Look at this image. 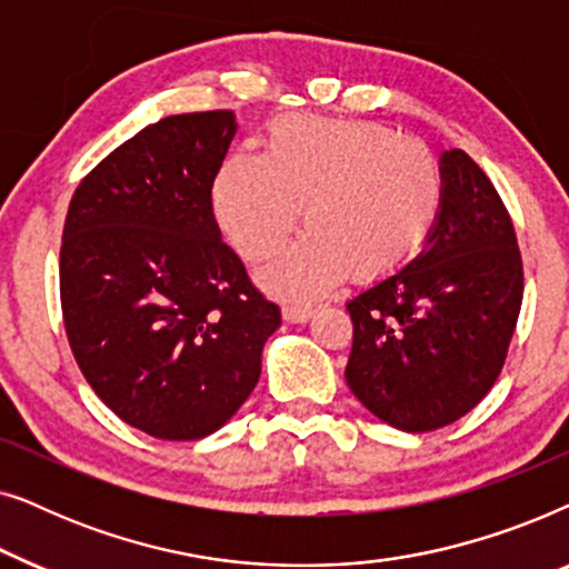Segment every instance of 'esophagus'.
Returning <instances> with one entry per match:
<instances>
[{
    "label": "esophagus",
    "mask_w": 569,
    "mask_h": 569,
    "mask_svg": "<svg viewBox=\"0 0 569 569\" xmlns=\"http://www.w3.org/2000/svg\"><path fill=\"white\" fill-rule=\"evenodd\" d=\"M282 316H284V321H290V323H306L313 318V308L302 306V302H287V306L282 308Z\"/></svg>",
    "instance_id": "esophagus-1"
}]
</instances>
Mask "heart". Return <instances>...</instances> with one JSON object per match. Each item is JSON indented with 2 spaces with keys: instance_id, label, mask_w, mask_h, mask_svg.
Returning <instances> with one entry per match:
<instances>
[{
  "instance_id": "1",
  "label": "heart",
  "mask_w": 569,
  "mask_h": 569,
  "mask_svg": "<svg viewBox=\"0 0 569 569\" xmlns=\"http://www.w3.org/2000/svg\"><path fill=\"white\" fill-rule=\"evenodd\" d=\"M446 183L422 142L370 121L284 116L263 154L236 152L217 173L214 217L248 261L274 256L306 204L310 230L263 271L271 290L313 298L349 271L393 274L438 228Z\"/></svg>"
}]
</instances>
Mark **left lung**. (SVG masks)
Returning a JSON list of instances; mask_svg holds the SVG:
<instances>
[{
  "mask_svg": "<svg viewBox=\"0 0 569 569\" xmlns=\"http://www.w3.org/2000/svg\"><path fill=\"white\" fill-rule=\"evenodd\" d=\"M442 212L427 246L347 302L352 393L396 430H440L500 376L523 302V261L500 193L463 150L440 154Z\"/></svg>",
  "mask_w": 569,
  "mask_h": 569,
  "instance_id": "1",
  "label": "left lung"
}]
</instances>
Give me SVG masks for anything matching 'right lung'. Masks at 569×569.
I'll return each mask as SVG.
<instances>
[{"label": "right lung", "instance_id": "1", "mask_svg": "<svg viewBox=\"0 0 569 569\" xmlns=\"http://www.w3.org/2000/svg\"><path fill=\"white\" fill-rule=\"evenodd\" d=\"M236 113L168 116L77 186L59 290L74 360L100 401L160 440H199L259 383L282 316L222 243L212 186Z\"/></svg>", "mask_w": 569, "mask_h": 569}]
</instances>
